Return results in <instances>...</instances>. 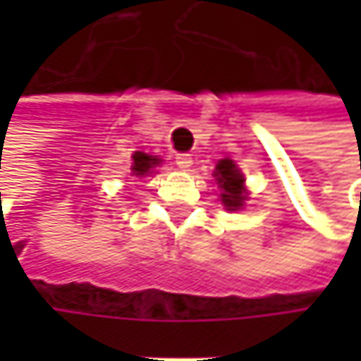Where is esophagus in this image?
I'll use <instances>...</instances> for the list:
<instances>
[{"instance_id": "1", "label": "esophagus", "mask_w": 361, "mask_h": 361, "mask_svg": "<svg viewBox=\"0 0 361 361\" xmlns=\"http://www.w3.org/2000/svg\"><path fill=\"white\" fill-rule=\"evenodd\" d=\"M176 165L180 167L181 171H190V167H192V157H190V154H185V152L176 154Z\"/></svg>"}]
</instances>
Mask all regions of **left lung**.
I'll use <instances>...</instances> for the list:
<instances>
[{"label": "left lung", "mask_w": 361, "mask_h": 361, "mask_svg": "<svg viewBox=\"0 0 361 361\" xmlns=\"http://www.w3.org/2000/svg\"><path fill=\"white\" fill-rule=\"evenodd\" d=\"M215 181L221 190V204L228 211H238L245 207L247 200V188H245V176L240 173V169L236 167L234 161L230 159H221L215 165Z\"/></svg>", "instance_id": "left-lung-1"}]
</instances>
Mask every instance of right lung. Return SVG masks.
<instances>
[{"mask_svg":"<svg viewBox=\"0 0 361 361\" xmlns=\"http://www.w3.org/2000/svg\"><path fill=\"white\" fill-rule=\"evenodd\" d=\"M131 161H133L131 163V176H135V178H146L148 173L154 171V167L161 165V159L146 154V152H133Z\"/></svg>","mask_w":361,"mask_h":361,"instance_id":"add662e5","label":"right lung"}]
</instances>
